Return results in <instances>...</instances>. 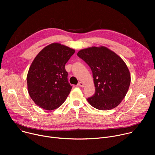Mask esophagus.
I'll use <instances>...</instances> for the list:
<instances>
[{
	"instance_id": "obj_1",
	"label": "esophagus",
	"mask_w": 155,
	"mask_h": 155,
	"mask_svg": "<svg viewBox=\"0 0 155 155\" xmlns=\"http://www.w3.org/2000/svg\"><path fill=\"white\" fill-rule=\"evenodd\" d=\"M78 86H81V87H84V84L83 83H81V82H79L78 83Z\"/></svg>"
}]
</instances>
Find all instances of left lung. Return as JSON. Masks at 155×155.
Instances as JSON below:
<instances>
[{"label":"left lung","mask_w":155,"mask_h":155,"mask_svg":"<svg viewBox=\"0 0 155 155\" xmlns=\"http://www.w3.org/2000/svg\"><path fill=\"white\" fill-rule=\"evenodd\" d=\"M93 72L95 94L87 99L93 107L108 110L118 106L125 97L130 83L129 69L123 60L105 47L78 51Z\"/></svg>","instance_id":"obj_1"}]
</instances>
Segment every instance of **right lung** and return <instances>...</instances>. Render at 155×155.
Masks as SVG:
<instances>
[{"label":"right lung","mask_w":155,"mask_h":155,"mask_svg":"<svg viewBox=\"0 0 155 155\" xmlns=\"http://www.w3.org/2000/svg\"><path fill=\"white\" fill-rule=\"evenodd\" d=\"M75 50L54 43L44 48L35 58L27 75L28 93L40 107L52 110L60 107L72 86L68 80L65 65Z\"/></svg>","instance_id":"1"}]
</instances>
